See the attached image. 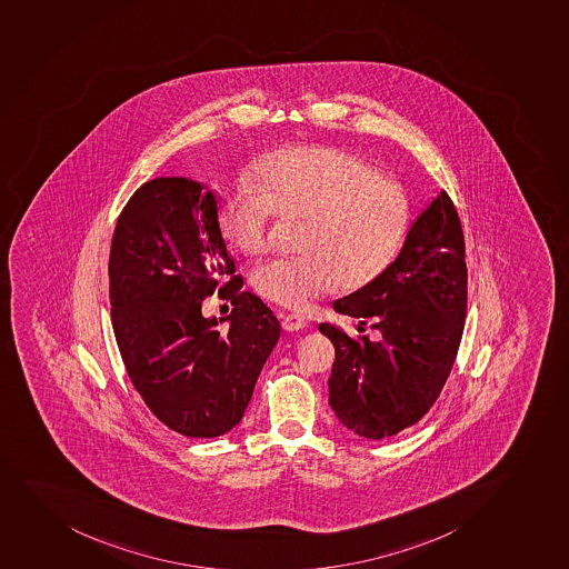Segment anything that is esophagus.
Here are the masks:
<instances>
[{"instance_id":"obj_1","label":"esophagus","mask_w":569,"mask_h":569,"mask_svg":"<svg viewBox=\"0 0 569 569\" xmlns=\"http://www.w3.org/2000/svg\"><path fill=\"white\" fill-rule=\"evenodd\" d=\"M282 329H287V331H298V329H303L307 326V320L303 317H299V315H284L281 320Z\"/></svg>"}]
</instances>
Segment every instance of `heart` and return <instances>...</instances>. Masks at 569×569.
I'll return each instance as SVG.
<instances>
[{"mask_svg": "<svg viewBox=\"0 0 569 569\" xmlns=\"http://www.w3.org/2000/svg\"><path fill=\"white\" fill-rule=\"evenodd\" d=\"M247 186L227 192L217 222L243 254L268 247L273 216L301 217L299 257L271 258L251 271V284L279 306H307L333 288L358 290L388 270L410 227V202L396 181L328 146L281 151L247 172Z\"/></svg>", "mask_w": 569, "mask_h": 569, "instance_id": "heart-1", "label": "heart"}]
</instances>
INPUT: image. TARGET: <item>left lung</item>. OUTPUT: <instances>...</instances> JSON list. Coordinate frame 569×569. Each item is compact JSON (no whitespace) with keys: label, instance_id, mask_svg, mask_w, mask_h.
<instances>
[{"label":"left lung","instance_id":"1","mask_svg":"<svg viewBox=\"0 0 569 569\" xmlns=\"http://www.w3.org/2000/svg\"><path fill=\"white\" fill-rule=\"evenodd\" d=\"M468 271L461 221L440 191L416 219L396 262L367 287L333 301L341 315L371 323L378 341L318 329L336 347L329 405L359 437L380 440L418 423L437 402L467 320Z\"/></svg>","mask_w":569,"mask_h":569}]
</instances>
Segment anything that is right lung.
Returning <instances> with one entry per match:
<instances>
[{
	"label": "right lung",
	"mask_w": 569,
	"mask_h": 569,
	"mask_svg": "<svg viewBox=\"0 0 569 569\" xmlns=\"http://www.w3.org/2000/svg\"><path fill=\"white\" fill-rule=\"evenodd\" d=\"M217 213L219 197L198 181H148L118 217L108 260L127 375L151 413L189 438L221 437L240 423L281 336L270 307L241 292ZM216 289L234 306L219 321L201 317Z\"/></svg>",
	"instance_id": "right-lung-1"
}]
</instances>
